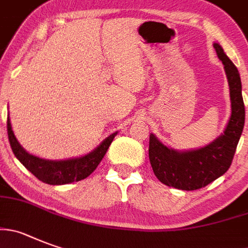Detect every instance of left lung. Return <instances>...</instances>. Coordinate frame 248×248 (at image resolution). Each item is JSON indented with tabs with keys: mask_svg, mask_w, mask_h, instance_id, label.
I'll return each instance as SVG.
<instances>
[{
	"mask_svg": "<svg viewBox=\"0 0 248 248\" xmlns=\"http://www.w3.org/2000/svg\"><path fill=\"white\" fill-rule=\"evenodd\" d=\"M213 45L224 63L230 88L231 115L224 133L204 147L185 151L166 146L154 134L150 135L149 158L154 173L163 185L177 189H199L222 176L230 169L244 130L245 104L240 74L221 45Z\"/></svg>",
	"mask_w": 248,
	"mask_h": 248,
	"instance_id": "8db88e82",
	"label": "left lung"
}]
</instances>
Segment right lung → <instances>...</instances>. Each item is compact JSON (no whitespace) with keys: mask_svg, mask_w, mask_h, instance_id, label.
Returning <instances> with one entry per match:
<instances>
[{"mask_svg":"<svg viewBox=\"0 0 248 248\" xmlns=\"http://www.w3.org/2000/svg\"><path fill=\"white\" fill-rule=\"evenodd\" d=\"M7 133H8V140H10L13 154L19 160V162L39 181L47 185L59 186L78 182L90 176L104 157L107 150L109 149V145L112 144L118 131L110 134L87 155L67 158V160H45L26 151L23 146L18 142L13 133L10 117L7 118Z\"/></svg>","mask_w":248,"mask_h":248,"instance_id":"obj_1","label":"right lung"}]
</instances>
